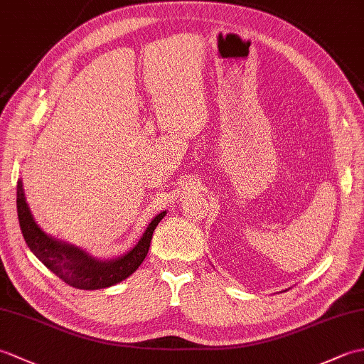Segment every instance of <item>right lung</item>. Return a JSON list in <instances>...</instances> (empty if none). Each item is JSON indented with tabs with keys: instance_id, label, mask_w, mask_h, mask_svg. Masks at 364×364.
Segmentation results:
<instances>
[{
	"instance_id": "add662e5",
	"label": "right lung",
	"mask_w": 364,
	"mask_h": 364,
	"mask_svg": "<svg viewBox=\"0 0 364 364\" xmlns=\"http://www.w3.org/2000/svg\"><path fill=\"white\" fill-rule=\"evenodd\" d=\"M17 213L23 237L36 257L56 274L60 280L73 286L76 289H103L109 288L125 280L131 274L136 272L142 264L150 249L153 231L156 228L166 211L153 218L149 227L144 231L137 244L122 257L112 259H98L92 257L86 250L73 244H68L59 239L46 235L37 225L29 206L26 203L23 183H17Z\"/></svg>"
}]
</instances>
